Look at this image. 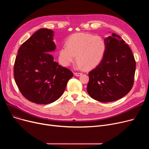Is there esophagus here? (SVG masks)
<instances>
[{
	"instance_id": "34e87169",
	"label": "esophagus",
	"mask_w": 149,
	"mask_h": 149,
	"mask_svg": "<svg viewBox=\"0 0 149 149\" xmlns=\"http://www.w3.org/2000/svg\"><path fill=\"white\" fill-rule=\"evenodd\" d=\"M74 75L77 77H79V76L82 75V73H81V72H74Z\"/></svg>"
}]
</instances>
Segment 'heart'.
Wrapping results in <instances>:
<instances>
[{
  "mask_svg": "<svg viewBox=\"0 0 149 149\" xmlns=\"http://www.w3.org/2000/svg\"><path fill=\"white\" fill-rule=\"evenodd\" d=\"M106 51V43L103 37L78 33L69 37L66 45L60 48L58 60L61 65L68 66L76 56L78 67L91 69L100 63Z\"/></svg>",
  "mask_w": 149,
  "mask_h": 149,
  "instance_id": "1",
  "label": "heart"
}]
</instances>
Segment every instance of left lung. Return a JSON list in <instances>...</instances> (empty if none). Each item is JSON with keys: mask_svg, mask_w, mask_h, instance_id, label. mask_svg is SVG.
<instances>
[{"mask_svg": "<svg viewBox=\"0 0 149 149\" xmlns=\"http://www.w3.org/2000/svg\"><path fill=\"white\" fill-rule=\"evenodd\" d=\"M106 51L100 63L89 72L88 94L101 102L118 100L131 90L136 62L129 46L115 33L104 38Z\"/></svg>", "mask_w": 149, "mask_h": 149, "instance_id": "1", "label": "left lung"}]
</instances>
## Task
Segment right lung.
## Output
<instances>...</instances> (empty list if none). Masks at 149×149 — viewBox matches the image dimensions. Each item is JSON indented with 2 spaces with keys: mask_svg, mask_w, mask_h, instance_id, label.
Masks as SVG:
<instances>
[{
  "mask_svg": "<svg viewBox=\"0 0 149 149\" xmlns=\"http://www.w3.org/2000/svg\"><path fill=\"white\" fill-rule=\"evenodd\" d=\"M51 29H38L21 45L14 63V80L22 94L38 104L58 100L73 77L51 54L56 49Z\"/></svg>",
  "mask_w": 149,
  "mask_h": 149,
  "instance_id": "obj_1",
  "label": "right lung"
}]
</instances>
